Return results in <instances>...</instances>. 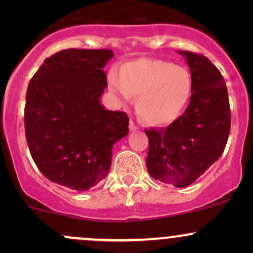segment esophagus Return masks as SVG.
<instances>
[{
	"label": "esophagus",
	"mask_w": 253,
	"mask_h": 253,
	"mask_svg": "<svg viewBox=\"0 0 253 253\" xmlns=\"http://www.w3.org/2000/svg\"><path fill=\"white\" fill-rule=\"evenodd\" d=\"M136 129H138V126H136L134 121L130 120L129 121V130H130V132H134V130H136Z\"/></svg>",
	"instance_id": "1"
}]
</instances>
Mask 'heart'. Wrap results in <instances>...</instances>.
I'll list each match as a JSON object with an SVG mask.
<instances>
[{"instance_id":"1","label":"heart","mask_w":253,"mask_h":253,"mask_svg":"<svg viewBox=\"0 0 253 253\" xmlns=\"http://www.w3.org/2000/svg\"><path fill=\"white\" fill-rule=\"evenodd\" d=\"M108 85L121 101H128L130 95L136 96V112L151 125L175 121L187 107L193 91V80L187 69L158 59L125 64L120 75L110 71Z\"/></svg>"}]
</instances>
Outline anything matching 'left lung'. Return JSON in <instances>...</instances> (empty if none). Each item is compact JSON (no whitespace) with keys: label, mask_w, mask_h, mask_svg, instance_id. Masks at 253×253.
<instances>
[{"label":"left lung","mask_w":253,"mask_h":253,"mask_svg":"<svg viewBox=\"0 0 253 253\" xmlns=\"http://www.w3.org/2000/svg\"><path fill=\"white\" fill-rule=\"evenodd\" d=\"M193 80L187 109L167 128L145 129L149 138L146 167L155 179L185 188L219 159L231 128L227 86L207 57L178 51Z\"/></svg>","instance_id":"8db88e82"}]
</instances>
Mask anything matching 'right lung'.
Masks as SVG:
<instances>
[{
    "mask_svg": "<svg viewBox=\"0 0 253 253\" xmlns=\"http://www.w3.org/2000/svg\"><path fill=\"white\" fill-rule=\"evenodd\" d=\"M110 50L69 48L45 59L26 94L25 129L32 158L51 182L77 191L108 175L112 149L128 134L126 113L101 103Z\"/></svg>",
    "mask_w": 253,
    "mask_h": 253,
    "instance_id": "obj_1",
    "label": "right lung"
}]
</instances>
